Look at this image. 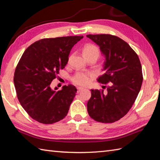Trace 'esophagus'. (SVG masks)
<instances>
[{"instance_id":"34e87169","label":"esophagus","mask_w":160,"mask_h":160,"mask_svg":"<svg viewBox=\"0 0 160 160\" xmlns=\"http://www.w3.org/2000/svg\"><path fill=\"white\" fill-rule=\"evenodd\" d=\"M77 89H78L77 92L79 93V92H80V91H82L84 89H83V88H82V87H77Z\"/></svg>"}]
</instances>
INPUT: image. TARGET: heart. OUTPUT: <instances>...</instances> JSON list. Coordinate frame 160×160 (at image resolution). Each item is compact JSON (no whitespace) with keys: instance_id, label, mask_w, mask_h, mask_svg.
<instances>
[{"instance_id":"obj_1","label":"heart","mask_w":160,"mask_h":160,"mask_svg":"<svg viewBox=\"0 0 160 160\" xmlns=\"http://www.w3.org/2000/svg\"><path fill=\"white\" fill-rule=\"evenodd\" d=\"M83 54L84 57L90 55H96L98 57L99 49L96 46L91 45V44H88L84 47ZM92 77V73L89 72H78L72 78V81L76 85L85 87L90 84Z\"/></svg>"}]
</instances>
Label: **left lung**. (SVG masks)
I'll use <instances>...</instances> for the list:
<instances>
[{"label":"left lung","mask_w":160,"mask_h":160,"mask_svg":"<svg viewBox=\"0 0 160 160\" xmlns=\"http://www.w3.org/2000/svg\"><path fill=\"white\" fill-rule=\"evenodd\" d=\"M100 47L104 57L102 76L98 81L108 84L107 91L91 90L87 111L94 120L112 123L131 109L140 92L143 77L138 56L127 42L109 34L87 35Z\"/></svg>","instance_id":"8db88e82"}]
</instances>
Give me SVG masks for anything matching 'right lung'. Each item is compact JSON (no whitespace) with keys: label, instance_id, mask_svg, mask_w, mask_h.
<instances>
[{"label":"right lung","instance_id":"obj_1","mask_svg":"<svg viewBox=\"0 0 160 160\" xmlns=\"http://www.w3.org/2000/svg\"><path fill=\"white\" fill-rule=\"evenodd\" d=\"M83 38L41 39L24 52L17 65L13 82L20 104L30 117L42 124H53L66 116L77 92L69 84L60 91L50 87L69 60L71 49Z\"/></svg>","mask_w":160,"mask_h":160}]
</instances>
